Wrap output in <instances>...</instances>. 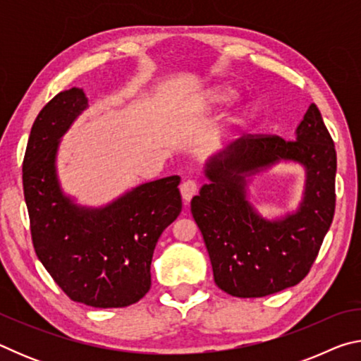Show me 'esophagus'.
<instances>
[{
	"label": "esophagus",
	"mask_w": 361,
	"mask_h": 361,
	"mask_svg": "<svg viewBox=\"0 0 361 361\" xmlns=\"http://www.w3.org/2000/svg\"><path fill=\"white\" fill-rule=\"evenodd\" d=\"M197 189H199V186H197V181H195V180H185V181H183L181 186H180L183 200H185V202L188 204L189 200L192 199V195L197 194Z\"/></svg>",
	"instance_id": "34e87169"
}]
</instances>
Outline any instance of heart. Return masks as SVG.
<instances>
[{
	"mask_svg": "<svg viewBox=\"0 0 361 361\" xmlns=\"http://www.w3.org/2000/svg\"><path fill=\"white\" fill-rule=\"evenodd\" d=\"M213 102H226L231 99V92L229 90H215L213 92ZM250 118V113H245L243 116H240V119H248Z\"/></svg>",
	"mask_w": 361,
	"mask_h": 361,
	"instance_id": "obj_1",
	"label": "heart"
}]
</instances>
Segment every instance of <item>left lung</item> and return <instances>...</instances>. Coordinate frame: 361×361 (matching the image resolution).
<instances>
[{"mask_svg": "<svg viewBox=\"0 0 361 361\" xmlns=\"http://www.w3.org/2000/svg\"><path fill=\"white\" fill-rule=\"evenodd\" d=\"M280 160L306 169L300 209L280 220L262 219L246 199V178ZM209 185L191 200L218 288L237 298H261L307 276L331 226L336 207L334 142L315 103L295 140L248 135L205 166Z\"/></svg>", "mask_w": 361, "mask_h": 361, "instance_id": "left-lung-1", "label": "left lung"}]
</instances>
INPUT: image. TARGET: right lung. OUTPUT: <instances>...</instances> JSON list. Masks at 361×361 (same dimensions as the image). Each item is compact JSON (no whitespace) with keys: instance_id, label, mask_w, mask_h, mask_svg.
Segmentation results:
<instances>
[{"instance_id":"obj_1","label":"right lung","mask_w":361,"mask_h":361,"mask_svg":"<svg viewBox=\"0 0 361 361\" xmlns=\"http://www.w3.org/2000/svg\"><path fill=\"white\" fill-rule=\"evenodd\" d=\"M87 108L82 89L57 94L41 109L23 157V195L36 256L70 299L92 307H127L151 286L159 237L181 212L180 176L145 183L100 209L62 192L60 138Z\"/></svg>"}]
</instances>
